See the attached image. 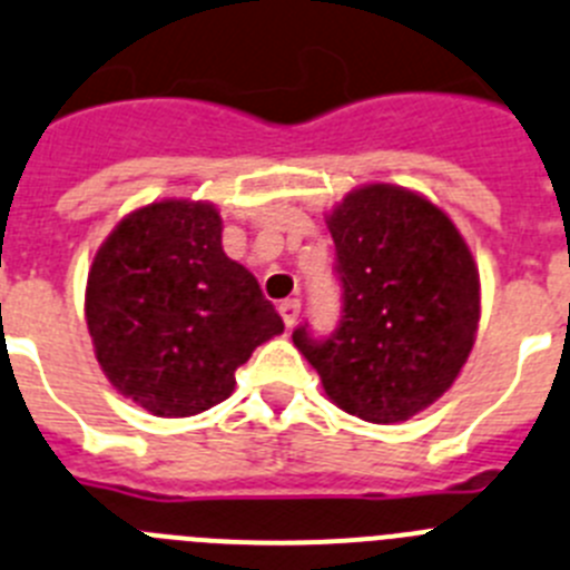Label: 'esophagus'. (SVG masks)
Segmentation results:
<instances>
[{"mask_svg": "<svg viewBox=\"0 0 570 570\" xmlns=\"http://www.w3.org/2000/svg\"><path fill=\"white\" fill-rule=\"evenodd\" d=\"M278 309H281V317H284V323H286V330H292V326L297 323V317H301V301H297V297H289V301H284Z\"/></svg>", "mask_w": 570, "mask_h": 570, "instance_id": "obj_1", "label": "esophagus"}]
</instances>
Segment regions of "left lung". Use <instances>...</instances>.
<instances>
[{"instance_id": "left-lung-1", "label": "left lung", "mask_w": 570, "mask_h": 570, "mask_svg": "<svg viewBox=\"0 0 570 570\" xmlns=\"http://www.w3.org/2000/svg\"><path fill=\"white\" fill-rule=\"evenodd\" d=\"M341 321L292 332L337 406L368 423L409 420L454 383L474 346L480 278L443 209L368 184L330 215Z\"/></svg>"}]
</instances>
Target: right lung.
Wrapping results in <instances>:
<instances>
[{
  "label": "right lung",
  "mask_w": 570,
  "mask_h": 570,
  "mask_svg": "<svg viewBox=\"0 0 570 570\" xmlns=\"http://www.w3.org/2000/svg\"><path fill=\"white\" fill-rule=\"evenodd\" d=\"M87 330L110 383L158 417L222 403L235 368L284 332L249 269L227 258L209 204L127 215L87 275Z\"/></svg>",
  "instance_id": "add662e5"
}]
</instances>
